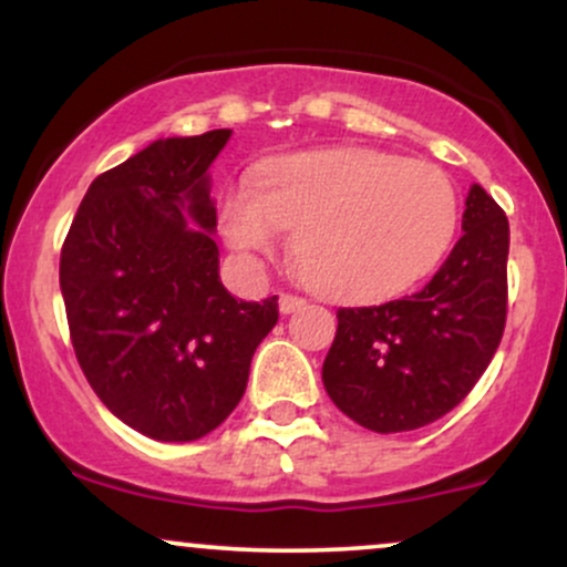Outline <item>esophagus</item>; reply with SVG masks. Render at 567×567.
I'll return each mask as SVG.
<instances>
[{"label":"esophagus","instance_id":"1","mask_svg":"<svg viewBox=\"0 0 567 567\" xmlns=\"http://www.w3.org/2000/svg\"><path fill=\"white\" fill-rule=\"evenodd\" d=\"M303 306L306 301L301 296H292V292H282V296H279V311H282V315H292V311L303 309Z\"/></svg>","mask_w":567,"mask_h":567}]
</instances>
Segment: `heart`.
<instances>
[{"label":"heart","mask_w":567,"mask_h":567,"mask_svg":"<svg viewBox=\"0 0 567 567\" xmlns=\"http://www.w3.org/2000/svg\"><path fill=\"white\" fill-rule=\"evenodd\" d=\"M458 194L445 173L373 148L275 162L220 205L226 243L266 256L296 231L306 282L336 301H383L426 277L453 243Z\"/></svg>","instance_id":"heart-1"}]
</instances>
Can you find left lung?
Segmentation results:
<instances>
[{"label":"left lung","mask_w":567,"mask_h":567,"mask_svg":"<svg viewBox=\"0 0 567 567\" xmlns=\"http://www.w3.org/2000/svg\"><path fill=\"white\" fill-rule=\"evenodd\" d=\"M464 237L424 290L338 309L322 365L330 400L370 432L421 429L458 405L491 365L506 324L509 220L474 184Z\"/></svg>","instance_id":"obj_1"}]
</instances>
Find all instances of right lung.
Listing matches in <instances>:
<instances>
[{
    "instance_id": "add662e5",
    "label": "right lung",
    "mask_w": 567,
    "mask_h": 567,
    "mask_svg": "<svg viewBox=\"0 0 567 567\" xmlns=\"http://www.w3.org/2000/svg\"><path fill=\"white\" fill-rule=\"evenodd\" d=\"M229 135L154 141L101 173L63 239L61 292L84 379L116 419L159 442L224 424L279 320L277 296L237 301L218 277L207 167Z\"/></svg>"
}]
</instances>
